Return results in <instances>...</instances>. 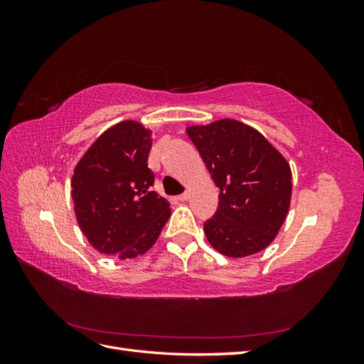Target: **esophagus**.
Listing matches in <instances>:
<instances>
[{
	"label": "esophagus",
	"instance_id": "34e87169",
	"mask_svg": "<svg viewBox=\"0 0 364 364\" xmlns=\"http://www.w3.org/2000/svg\"><path fill=\"white\" fill-rule=\"evenodd\" d=\"M186 199H188V193H182L181 196H178V200H181V202H183Z\"/></svg>",
	"mask_w": 364,
	"mask_h": 364
}]
</instances>
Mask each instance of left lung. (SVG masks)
<instances>
[{"label": "left lung", "instance_id": "left-lung-1", "mask_svg": "<svg viewBox=\"0 0 364 364\" xmlns=\"http://www.w3.org/2000/svg\"><path fill=\"white\" fill-rule=\"evenodd\" d=\"M218 186V208L203 223L211 246L243 258L277 237L291 197L290 165L258 130L235 119L186 129Z\"/></svg>", "mask_w": 364, "mask_h": 364}]
</instances>
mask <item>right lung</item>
Listing matches in <instances>:
<instances>
[{"mask_svg": "<svg viewBox=\"0 0 364 364\" xmlns=\"http://www.w3.org/2000/svg\"><path fill=\"white\" fill-rule=\"evenodd\" d=\"M150 130L136 121L107 129L73 174L74 211L87 241L121 259L146 253L170 217V203L151 190Z\"/></svg>", "mask_w": 364, "mask_h": 364, "instance_id": "1", "label": "right lung"}]
</instances>
